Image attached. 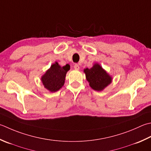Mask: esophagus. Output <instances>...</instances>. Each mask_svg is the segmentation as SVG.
Wrapping results in <instances>:
<instances>
[{"label":"esophagus","instance_id":"1","mask_svg":"<svg viewBox=\"0 0 151 151\" xmlns=\"http://www.w3.org/2000/svg\"><path fill=\"white\" fill-rule=\"evenodd\" d=\"M74 68H75V69H76V70H78L80 69V67L78 64H75V65H74Z\"/></svg>","mask_w":151,"mask_h":151}]
</instances>
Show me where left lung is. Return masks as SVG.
<instances>
[{
    "label": "left lung",
    "instance_id": "1",
    "mask_svg": "<svg viewBox=\"0 0 151 151\" xmlns=\"http://www.w3.org/2000/svg\"><path fill=\"white\" fill-rule=\"evenodd\" d=\"M90 87L96 91H101L111 83L112 78L99 64L96 63L91 69L84 70Z\"/></svg>",
    "mask_w": 151,
    "mask_h": 151
}]
</instances>
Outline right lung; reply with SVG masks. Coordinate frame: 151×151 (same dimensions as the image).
Returning <instances> with one entry per match:
<instances>
[{"label":"right lung","instance_id":"1","mask_svg":"<svg viewBox=\"0 0 151 151\" xmlns=\"http://www.w3.org/2000/svg\"><path fill=\"white\" fill-rule=\"evenodd\" d=\"M69 69V65L67 64L66 65L61 67L58 63L55 62L41 78L44 87L52 92L60 90L64 85L66 73Z\"/></svg>","mask_w":151,"mask_h":151}]
</instances>
